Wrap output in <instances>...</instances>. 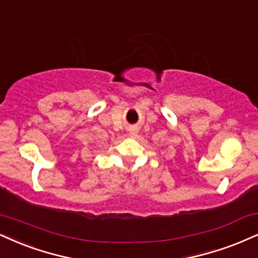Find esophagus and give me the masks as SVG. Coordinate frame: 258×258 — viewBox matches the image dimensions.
Listing matches in <instances>:
<instances>
[{"instance_id": "obj_1", "label": "esophagus", "mask_w": 258, "mask_h": 258, "mask_svg": "<svg viewBox=\"0 0 258 258\" xmlns=\"http://www.w3.org/2000/svg\"><path fill=\"white\" fill-rule=\"evenodd\" d=\"M130 136H135V132H132V133H130Z\"/></svg>"}]
</instances>
